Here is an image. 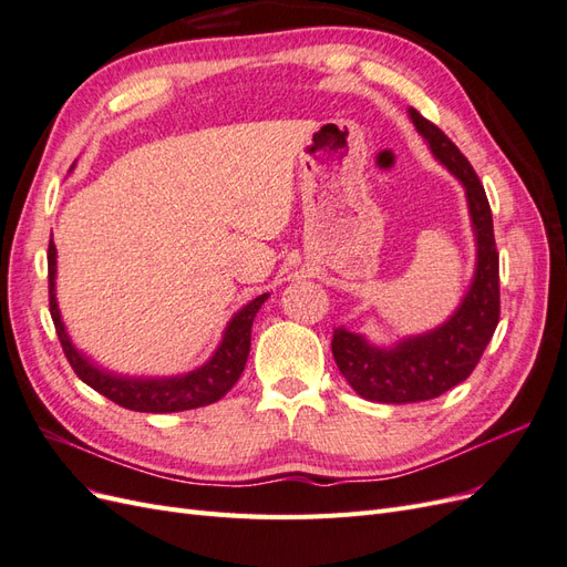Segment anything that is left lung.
<instances>
[{
	"label": "left lung",
	"mask_w": 567,
	"mask_h": 567,
	"mask_svg": "<svg viewBox=\"0 0 567 567\" xmlns=\"http://www.w3.org/2000/svg\"><path fill=\"white\" fill-rule=\"evenodd\" d=\"M409 117L440 165L466 188L475 236V271L461 305L433 331L402 338L390 348L373 346L346 326L333 331L331 350L340 373L359 398L381 404L433 400L466 381L499 323V252L485 188L447 134L416 109H409Z\"/></svg>",
	"instance_id": "left-lung-1"
}]
</instances>
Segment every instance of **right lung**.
<instances>
[{"instance_id": "1", "label": "right lung", "mask_w": 567, "mask_h": 567, "mask_svg": "<svg viewBox=\"0 0 567 567\" xmlns=\"http://www.w3.org/2000/svg\"><path fill=\"white\" fill-rule=\"evenodd\" d=\"M269 298V293L257 296L238 310L227 323L225 333L213 357L203 367L179 373L163 375V379H144V375H123L96 367L87 354H82L71 336H68L61 310L56 302V246L49 241V310L54 319L61 348L71 362L78 379L104 394L111 402L130 411H144V414H173V411L198 409L225 398L241 379L250 352V329L257 310Z\"/></svg>"}]
</instances>
